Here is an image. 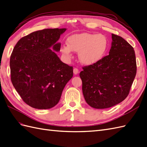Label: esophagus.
Segmentation results:
<instances>
[{
  "mask_svg": "<svg viewBox=\"0 0 147 147\" xmlns=\"http://www.w3.org/2000/svg\"><path fill=\"white\" fill-rule=\"evenodd\" d=\"M73 73L74 74H78L79 73V70L77 68H74L73 69Z\"/></svg>",
  "mask_w": 147,
  "mask_h": 147,
  "instance_id": "esophagus-1",
  "label": "esophagus"
}]
</instances>
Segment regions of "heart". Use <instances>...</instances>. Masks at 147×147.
Returning <instances> with one entry per match:
<instances>
[{
  "instance_id": "1",
  "label": "heart",
  "mask_w": 147,
  "mask_h": 147,
  "mask_svg": "<svg viewBox=\"0 0 147 147\" xmlns=\"http://www.w3.org/2000/svg\"><path fill=\"white\" fill-rule=\"evenodd\" d=\"M67 45L60 48L66 59L72 58V51L79 53V59L85 65H92L99 61L106 53L109 47L107 37L102 34L82 33L69 36Z\"/></svg>"
}]
</instances>
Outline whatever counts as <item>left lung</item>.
I'll use <instances>...</instances> for the list:
<instances>
[{"mask_svg": "<svg viewBox=\"0 0 147 147\" xmlns=\"http://www.w3.org/2000/svg\"><path fill=\"white\" fill-rule=\"evenodd\" d=\"M109 55L80 74L84 97L90 106L106 109L121 102L129 95L137 73L134 48L121 36L112 34Z\"/></svg>", "mask_w": 147, "mask_h": 147, "instance_id": "8db88e82", "label": "left lung"}]
</instances>
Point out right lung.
I'll return each mask as SVG.
<instances>
[{
	"label": "right lung",
	"instance_id": "obj_1",
	"mask_svg": "<svg viewBox=\"0 0 147 147\" xmlns=\"http://www.w3.org/2000/svg\"><path fill=\"white\" fill-rule=\"evenodd\" d=\"M66 28H48L31 33L18 41L10 59L11 81L22 100L33 108L48 109L58 103L72 66L63 63L55 51ZM52 48L53 51L50 49Z\"/></svg>",
	"mask_w": 147,
	"mask_h": 147
}]
</instances>
